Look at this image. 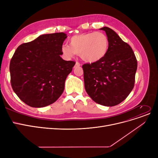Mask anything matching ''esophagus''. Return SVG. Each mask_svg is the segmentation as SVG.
Masks as SVG:
<instances>
[{
	"mask_svg": "<svg viewBox=\"0 0 158 158\" xmlns=\"http://www.w3.org/2000/svg\"><path fill=\"white\" fill-rule=\"evenodd\" d=\"M80 66V64L78 63V62H76L74 67H76V66Z\"/></svg>",
	"mask_w": 158,
	"mask_h": 158,
	"instance_id": "esophagus-1",
	"label": "esophagus"
}]
</instances>
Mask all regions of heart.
<instances>
[{
	"instance_id": "b5f03b06",
	"label": "heart",
	"mask_w": 158,
	"mask_h": 158,
	"mask_svg": "<svg viewBox=\"0 0 158 158\" xmlns=\"http://www.w3.org/2000/svg\"><path fill=\"white\" fill-rule=\"evenodd\" d=\"M109 47L108 37L102 32L80 33L69 40V46L63 45L61 51L63 55L71 58L78 54L88 63H95L106 55Z\"/></svg>"
}]
</instances>
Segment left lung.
Returning <instances> with one entry per match:
<instances>
[{"label": "left lung", "mask_w": 158, "mask_h": 158, "mask_svg": "<svg viewBox=\"0 0 158 158\" xmlns=\"http://www.w3.org/2000/svg\"><path fill=\"white\" fill-rule=\"evenodd\" d=\"M100 30L106 33L109 49L102 59L82 65L84 87L95 103L112 107L123 102L132 90L137 60L131 46L116 32L107 27Z\"/></svg>", "instance_id": "left-lung-1"}]
</instances>
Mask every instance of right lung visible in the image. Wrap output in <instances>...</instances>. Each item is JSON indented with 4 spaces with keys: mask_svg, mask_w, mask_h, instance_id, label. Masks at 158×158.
Masks as SVG:
<instances>
[{
    "mask_svg": "<svg viewBox=\"0 0 158 158\" xmlns=\"http://www.w3.org/2000/svg\"><path fill=\"white\" fill-rule=\"evenodd\" d=\"M66 37L63 32L41 35L20 45L14 52L10 63L11 85L27 106H49L63 94L66 78L76 63L60 57Z\"/></svg>",
    "mask_w": 158,
    "mask_h": 158,
    "instance_id": "obj_1",
    "label": "right lung"
}]
</instances>
